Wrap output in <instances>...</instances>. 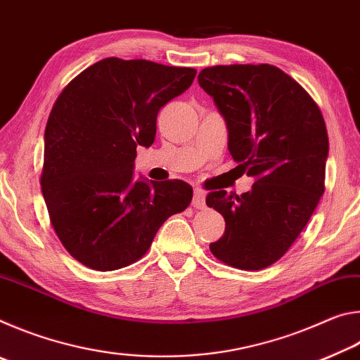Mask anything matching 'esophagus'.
I'll return each mask as SVG.
<instances>
[{
  "label": "esophagus",
  "instance_id": "esophagus-1",
  "mask_svg": "<svg viewBox=\"0 0 360 360\" xmlns=\"http://www.w3.org/2000/svg\"><path fill=\"white\" fill-rule=\"evenodd\" d=\"M205 198H206V193L203 191H200V188H195V191H193V200H192L193 208L203 210L205 206H206Z\"/></svg>",
  "mask_w": 360,
  "mask_h": 360
}]
</instances>
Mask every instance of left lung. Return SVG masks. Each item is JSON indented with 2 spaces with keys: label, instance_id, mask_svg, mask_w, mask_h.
Wrapping results in <instances>:
<instances>
[{
  "label": "left lung",
  "instance_id": "1",
  "mask_svg": "<svg viewBox=\"0 0 360 360\" xmlns=\"http://www.w3.org/2000/svg\"><path fill=\"white\" fill-rule=\"evenodd\" d=\"M198 84L225 120L231 157L254 178L241 197H206L225 219L210 249L224 264L262 270L288 252L324 193V117L307 90L271 65L212 66Z\"/></svg>",
  "mask_w": 360,
  "mask_h": 360
}]
</instances>
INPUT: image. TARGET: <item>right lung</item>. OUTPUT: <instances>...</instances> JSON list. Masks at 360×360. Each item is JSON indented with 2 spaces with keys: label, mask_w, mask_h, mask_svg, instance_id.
I'll return each mask as SVG.
<instances>
[{
  "label": "right lung",
  "mask_w": 360,
  "mask_h": 360,
  "mask_svg": "<svg viewBox=\"0 0 360 360\" xmlns=\"http://www.w3.org/2000/svg\"><path fill=\"white\" fill-rule=\"evenodd\" d=\"M193 68L105 58L72 79L44 133L41 188L57 236L98 271L143 257L169 216L191 205L184 181L135 179L136 148L155 139L160 108L191 87Z\"/></svg>",
  "instance_id": "right-lung-1"
}]
</instances>
